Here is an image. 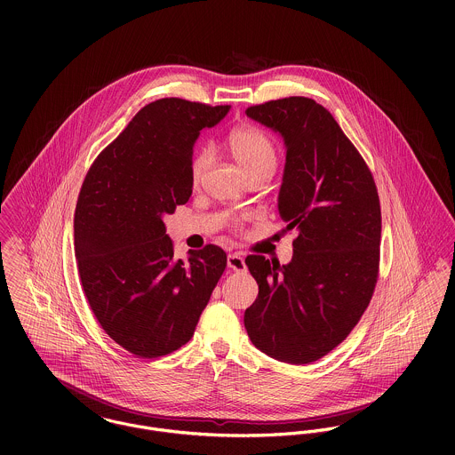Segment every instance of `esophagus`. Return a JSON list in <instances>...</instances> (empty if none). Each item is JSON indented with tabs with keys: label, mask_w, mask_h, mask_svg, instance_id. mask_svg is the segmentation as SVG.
Masks as SVG:
<instances>
[{
	"label": "esophagus",
	"mask_w": 455,
	"mask_h": 455,
	"mask_svg": "<svg viewBox=\"0 0 455 455\" xmlns=\"http://www.w3.org/2000/svg\"><path fill=\"white\" fill-rule=\"evenodd\" d=\"M228 267L235 269V271H245L247 266H245V259L240 252H235V254H229L228 256Z\"/></svg>",
	"instance_id": "esophagus-1"
}]
</instances>
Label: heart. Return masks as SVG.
<instances>
[{
	"instance_id": "obj_1",
	"label": "heart",
	"mask_w": 455,
	"mask_h": 455,
	"mask_svg": "<svg viewBox=\"0 0 455 455\" xmlns=\"http://www.w3.org/2000/svg\"><path fill=\"white\" fill-rule=\"evenodd\" d=\"M228 148L247 179L269 177L276 166V148L271 140L252 126H240L228 136ZM210 166V152L201 148L191 163V179L197 182Z\"/></svg>"
}]
</instances>
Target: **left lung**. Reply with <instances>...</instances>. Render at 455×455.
Masks as SVG:
<instances>
[{
    "instance_id": "left-lung-1",
    "label": "left lung",
    "mask_w": 455,
    "mask_h": 455,
    "mask_svg": "<svg viewBox=\"0 0 455 455\" xmlns=\"http://www.w3.org/2000/svg\"><path fill=\"white\" fill-rule=\"evenodd\" d=\"M245 114L283 140L278 213L298 238L287 264L245 259L259 294L243 323L260 352L308 364L348 336L373 296L382 236L377 186L334 117L314 100L283 98Z\"/></svg>"
}]
</instances>
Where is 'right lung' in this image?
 <instances>
[{
	"instance_id": "1",
	"label": "right lung",
	"mask_w": 455,
	"mask_h": 455,
	"mask_svg": "<svg viewBox=\"0 0 455 455\" xmlns=\"http://www.w3.org/2000/svg\"><path fill=\"white\" fill-rule=\"evenodd\" d=\"M229 108L148 103L82 184L73 235L82 287L105 332L138 357L186 345L224 273L226 252L215 245L177 259L163 219L189 201L196 140Z\"/></svg>"
}]
</instances>
